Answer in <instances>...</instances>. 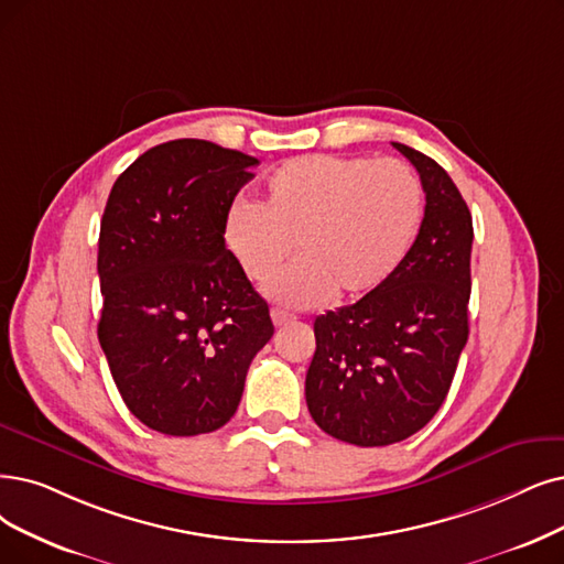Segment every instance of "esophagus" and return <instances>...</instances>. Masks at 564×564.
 I'll return each instance as SVG.
<instances>
[{
    "mask_svg": "<svg viewBox=\"0 0 564 564\" xmlns=\"http://www.w3.org/2000/svg\"><path fill=\"white\" fill-rule=\"evenodd\" d=\"M270 317H273V324H275V326H286V324H291V322L296 319L294 314H289V312L280 310V307H273V310H270Z\"/></svg>",
    "mask_w": 564,
    "mask_h": 564,
    "instance_id": "34e87169",
    "label": "esophagus"
}]
</instances>
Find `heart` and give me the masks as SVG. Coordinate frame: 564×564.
Masks as SVG:
<instances>
[{
  "mask_svg": "<svg viewBox=\"0 0 564 564\" xmlns=\"http://www.w3.org/2000/svg\"><path fill=\"white\" fill-rule=\"evenodd\" d=\"M423 221L416 173L398 160L305 154L268 175L263 200H236L224 242L252 282H268L296 245L299 261L268 294L310 307L360 299L408 259Z\"/></svg>",
  "mask_w": 564,
  "mask_h": 564,
  "instance_id": "heart-1",
  "label": "heart"
}]
</instances>
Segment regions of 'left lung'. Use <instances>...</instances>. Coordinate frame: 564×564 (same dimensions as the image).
Masks as SVG:
<instances>
[{
  "mask_svg": "<svg viewBox=\"0 0 564 564\" xmlns=\"http://www.w3.org/2000/svg\"><path fill=\"white\" fill-rule=\"evenodd\" d=\"M393 148L421 177V231L384 284L314 319L317 349L305 377L314 423L356 446L419 433L452 389L469 333V208L435 160L410 145Z\"/></svg>",
  "mask_w": 564,
  "mask_h": 564,
  "instance_id": "obj_1",
  "label": "left lung"
}]
</instances>
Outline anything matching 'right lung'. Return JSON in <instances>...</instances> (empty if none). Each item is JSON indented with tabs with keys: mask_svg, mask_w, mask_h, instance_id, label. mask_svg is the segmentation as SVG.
Instances as JSON below:
<instances>
[{
	"mask_svg": "<svg viewBox=\"0 0 564 564\" xmlns=\"http://www.w3.org/2000/svg\"><path fill=\"white\" fill-rule=\"evenodd\" d=\"M259 160L198 139L143 152L110 189L99 231V343L129 412L192 437L227 423L268 303L224 242L236 194Z\"/></svg>",
	"mask_w": 564,
	"mask_h": 564,
	"instance_id": "1",
	"label": "right lung"
}]
</instances>
